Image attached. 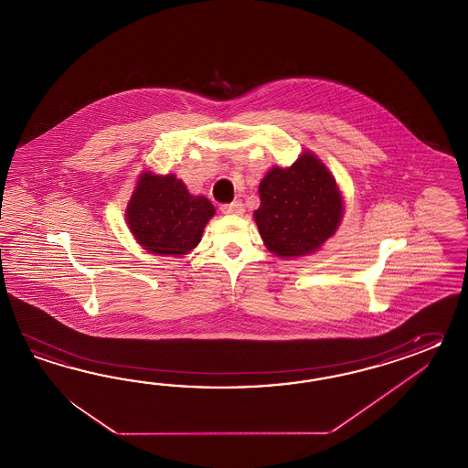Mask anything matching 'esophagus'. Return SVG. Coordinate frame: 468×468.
Wrapping results in <instances>:
<instances>
[{
    "mask_svg": "<svg viewBox=\"0 0 468 468\" xmlns=\"http://www.w3.org/2000/svg\"><path fill=\"white\" fill-rule=\"evenodd\" d=\"M221 211H223V215H243L245 207H243L241 201H233L229 204H223Z\"/></svg>",
    "mask_w": 468,
    "mask_h": 468,
    "instance_id": "1",
    "label": "esophagus"
}]
</instances>
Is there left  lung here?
Returning <instances> with one entry per match:
<instances>
[{
	"label": "left lung",
	"mask_w": 468,
	"mask_h": 468,
	"mask_svg": "<svg viewBox=\"0 0 468 468\" xmlns=\"http://www.w3.org/2000/svg\"><path fill=\"white\" fill-rule=\"evenodd\" d=\"M259 194L253 219L267 250L282 259L316 252L341 225V190L312 152L288 168L272 166L261 180Z\"/></svg>",
	"instance_id": "1"
}]
</instances>
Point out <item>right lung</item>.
<instances>
[{
	"instance_id": "right-lung-1",
	"label": "right lung",
	"mask_w": 468,
	"mask_h": 468,
	"mask_svg": "<svg viewBox=\"0 0 468 468\" xmlns=\"http://www.w3.org/2000/svg\"><path fill=\"white\" fill-rule=\"evenodd\" d=\"M215 206L192 196L180 178L143 172L127 202V227L139 245L158 255H184L197 247Z\"/></svg>"
}]
</instances>
